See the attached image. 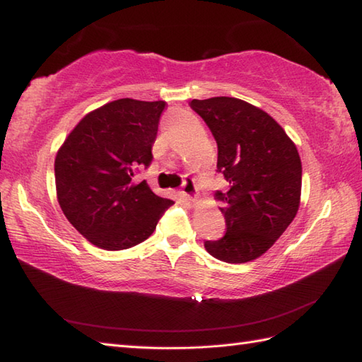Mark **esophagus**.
I'll return each instance as SVG.
<instances>
[{
  "label": "esophagus",
  "instance_id": "34e87169",
  "mask_svg": "<svg viewBox=\"0 0 362 362\" xmlns=\"http://www.w3.org/2000/svg\"><path fill=\"white\" fill-rule=\"evenodd\" d=\"M180 193L183 197H187L188 201H194L197 193H196V185H194L193 177H185V179H183Z\"/></svg>",
  "mask_w": 362,
  "mask_h": 362
}]
</instances>
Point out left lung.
<instances>
[{
  "label": "left lung",
  "mask_w": 362,
  "mask_h": 362,
  "mask_svg": "<svg viewBox=\"0 0 362 362\" xmlns=\"http://www.w3.org/2000/svg\"><path fill=\"white\" fill-rule=\"evenodd\" d=\"M218 143V173L228 182L216 191L227 232L205 241L226 263L263 255L296 218L302 191V161L296 144L272 117L241 99L218 96L189 103Z\"/></svg>",
  "instance_id": "left-lung-1"
}]
</instances>
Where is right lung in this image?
<instances>
[{"label":"right lung","mask_w":362,"mask_h":362,"mask_svg":"<svg viewBox=\"0 0 362 362\" xmlns=\"http://www.w3.org/2000/svg\"><path fill=\"white\" fill-rule=\"evenodd\" d=\"M165 105L129 98L105 104L83 117L57 152L60 209L96 247L122 250L143 243L174 204L135 179L153 158Z\"/></svg>","instance_id":"add662e5"}]
</instances>
